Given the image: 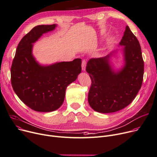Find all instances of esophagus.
Instances as JSON below:
<instances>
[{"mask_svg":"<svg viewBox=\"0 0 157 157\" xmlns=\"http://www.w3.org/2000/svg\"><path fill=\"white\" fill-rule=\"evenodd\" d=\"M86 65H87V62L86 60H83L82 63V69L83 71L86 70Z\"/></svg>","mask_w":157,"mask_h":157,"instance_id":"1","label":"esophagus"}]
</instances>
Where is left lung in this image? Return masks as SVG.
Returning a JSON list of instances; mask_svg holds the SVG:
<instances>
[{
  "mask_svg": "<svg viewBox=\"0 0 157 157\" xmlns=\"http://www.w3.org/2000/svg\"><path fill=\"white\" fill-rule=\"evenodd\" d=\"M119 46L121 49L102 58H92L86 71L92 80L88 102L92 109L101 113H114L123 109L135 98L141 87L144 62L140 43L126 26ZM121 52L122 65L117 69L112 58Z\"/></svg>",
  "mask_w": 157,
  "mask_h": 157,
  "instance_id": "1",
  "label": "left lung"
}]
</instances>
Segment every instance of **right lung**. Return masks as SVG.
I'll list each match as a JSON object with an SVG mask.
<instances>
[{
  "instance_id": "1",
  "label": "right lung",
  "mask_w": 157,
  "mask_h": 157,
  "mask_svg": "<svg viewBox=\"0 0 157 157\" xmlns=\"http://www.w3.org/2000/svg\"><path fill=\"white\" fill-rule=\"evenodd\" d=\"M56 27L54 24L33 28L19 42L12 64V86L21 101L35 111L57 110L63 103L67 87L82 71L80 58L42 65L34 56L33 44Z\"/></svg>"
}]
</instances>
